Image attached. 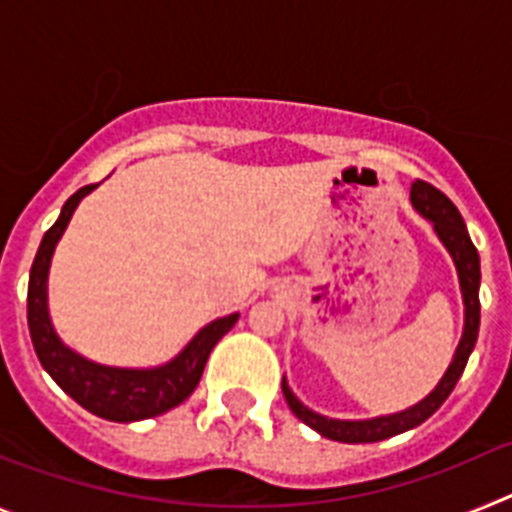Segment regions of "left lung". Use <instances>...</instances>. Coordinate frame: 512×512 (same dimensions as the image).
<instances>
[{
	"instance_id": "8db88e82",
	"label": "left lung",
	"mask_w": 512,
	"mask_h": 512,
	"mask_svg": "<svg viewBox=\"0 0 512 512\" xmlns=\"http://www.w3.org/2000/svg\"><path fill=\"white\" fill-rule=\"evenodd\" d=\"M410 200H413L415 210L420 215H425L436 228L438 238L443 241V246L449 248L451 259H454L456 271H459V284L461 295H464V307H467V320H464V336H461L459 348H456L454 361L446 369L443 379L438 382L436 390L425 397L423 402H418L415 408L402 410L397 415H387V418H374V420H328L323 415L312 413L292 395V390L287 387V382H282L284 400H287L289 410L297 415L305 425H310L312 431H318L320 436L330 438V441L341 443H374L384 441V438H392L397 433H405L410 428H418L420 423L431 418L438 408H441L446 397L454 392L456 382L464 374V366H467L469 354H472L474 343H477L479 333V253L474 248L472 238L467 233V225L461 220L459 210H456L454 202L436 189L433 184L418 182L410 189Z\"/></svg>"
}]
</instances>
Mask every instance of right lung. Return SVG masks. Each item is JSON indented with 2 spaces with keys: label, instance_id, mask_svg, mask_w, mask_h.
I'll return each mask as SVG.
<instances>
[{
  "label": "right lung",
  "instance_id": "add662e5",
  "mask_svg": "<svg viewBox=\"0 0 512 512\" xmlns=\"http://www.w3.org/2000/svg\"><path fill=\"white\" fill-rule=\"evenodd\" d=\"M94 187L97 184H87L76 194H71L56 223L45 230L38 253H35L33 269H30V284H27V328H30V338H33L40 364L66 395L74 397L81 408L99 418L133 423V420H146L166 413L192 395L205 372L207 356L215 343L233 328L238 315L212 320L189 341L182 354L158 369L99 366L63 346L53 330L51 318H48V295H45L48 266H51L53 248L69 225L76 205Z\"/></svg>",
  "mask_w": 512,
  "mask_h": 512
}]
</instances>
